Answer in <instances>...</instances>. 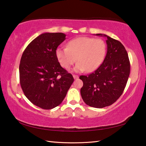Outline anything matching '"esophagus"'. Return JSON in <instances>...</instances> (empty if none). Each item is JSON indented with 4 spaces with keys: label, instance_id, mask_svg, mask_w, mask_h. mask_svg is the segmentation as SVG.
Returning a JSON list of instances; mask_svg holds the SVG:
<instances>
[{
    "label": "esophagus",
    "instance_id": "obj_1",
    "mask_svg": "<svg viewBox=\"0 0 146 146\" xmlns=\"http://www.w3.org/2000/svg\"><path fill=\"white\" fill-rule=\"evenodd\" d=\"M73 78H75V79H77L78 78V76L76 75H73Z\"/></svg>",
    "mask_w": 146,
    "mask_h": 146
}]
</instances>
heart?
I'll return each mask as SVG.
<instances>
[{
    "instance_id": "heart-1",
    "label": "heart",
    "mask_w": 146,
    "mask_h": 146,
    "mask_svg": "<svg viewBox=\"0 0 146 146\" xmlns=\"http://www.w3.org/2000/svg\"><path fill=\"white\" fill-rule=\"evenodd\" d=\"M106 54V44L102 39L82 36L68 42L67 48L59 47L56 56L64 68L68 70L75 62L76 72H91L99 67Z\"/></svg>"
}]
</instances>
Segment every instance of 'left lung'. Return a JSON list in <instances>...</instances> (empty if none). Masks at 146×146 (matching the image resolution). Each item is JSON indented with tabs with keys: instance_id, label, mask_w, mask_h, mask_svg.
I'll list each match as a JSON object with an SVG mask.
<instances>
[{
	"instance_id": "8db88e82",
	"label": "left lung",
	"mask_w": 146,
	"mask_h": 146,
	"mask_svg": "<svg viewBox=\"0 0 146 146\" xmlns=\"http://www.w3.org/2000/svg\"><path fill=\"white\" fill-rule=\"evenodd\" d=\"M107 53L102 64L93 73L81 75L80 94L91 107L102 108L113 104L122 95L130 74V62L122 44L106 35Z\"/></svg>"
}]
</instances>
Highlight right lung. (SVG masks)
Returning <instances> with one entry per match:
<instances>
[{
  "instance_id": "add662e5",
  "label": "right lung",
  "mask_w": 146,
  "mask_h": 146,
  "mask_svg": "<svg viewBox=\"0 0 146 146\" xmlns=\"http://www.w3.org/2000/svg\"><path fill=\"white\" fill-rule=\"evenodd\" d=\"M65 39L62 33L41 34L28 44L21 59L22 90L32 104L44 110L60 105L74 81L56 56V49Z\"/></svg>"
}]
</instances>
